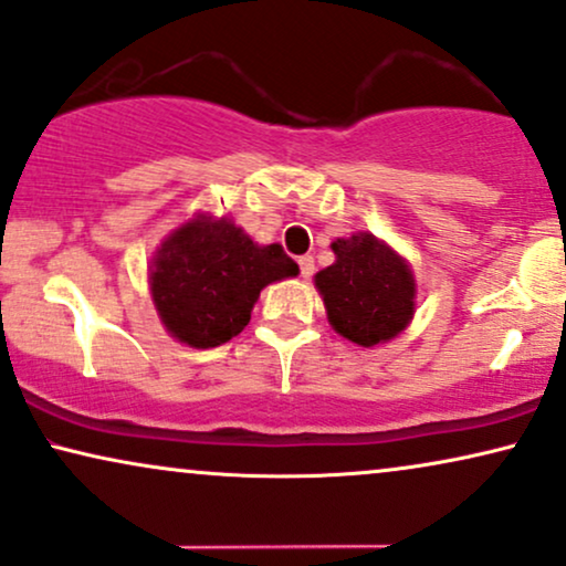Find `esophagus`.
<instances>
[{
  "mask_svg": "<svg viewBox=\"0 0 566 566\" xmlns=\"http://www.w3.org/2000/svg\"><path fill=\"white\" fill-rule=\"evenodd\" d=\"M298 270H301V277H312V273H314V256L312 254L298 256Z\"/></svg>",
  "mask_w": 566,
  "mask_h": 566,
  "instance_id": "34e87169",
  "label": "esophagus"
}]
</instances>
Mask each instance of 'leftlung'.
I'll return each mask as SVG.
<instances>
[{"mask_svg": "<svg viewBox=\"0 0 566 566\" xmlns=\"http://www.w3.org/2000/svg\"><path fill=\"white\" fill-rule=\"evenodd\" d=\"M335 262L314 275L327 322L361 348L390 343L416 314V277L408 260L369 231L335 239Z\"/></svg>", "mask_w": 566, "mask_h": 566, "instance_id": "left-lung-1", "label": "left lung"}]
</instances>
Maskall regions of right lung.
I'll return each instance as SVG.
<instances>
[{"instance_id":"1","label":"right lung","mask_w":566,"mask_h":566,"mask_svg":"<svg viewBox=\"0 0 566 566\" xmlns=\"http://www.w3.org/2000/svg\"><path fill=\"white\" fill-rule=\"evenodd\" d=\"M298 275L277 244H256L231 218L197 212L160 241L148 268L166 333L189 348H216L249 325L260 291Z\"/></svg>"}]
</instances>
